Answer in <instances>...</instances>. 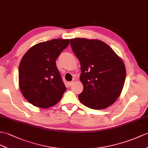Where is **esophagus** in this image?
Masks as SVG:
<instances>
[{
    "label": "esophagus",
    "instance_id": "obj_1",
    "mask_svg": "<svg viewBox=\"0 0 148 148\" xmlns=\"http://www.w3.org/2000/svg\"><path fill=\"white\" fill-rule=\"evenodd\" d=\"M74 83V82L73 81H71V82H68V85L69 86H71L72 85V84H73Z\"/></svg>",
    "mask_w": 148,
    "mask_h": 148
}]
</instances>
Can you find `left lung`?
Masks as SVG:
<instances>
[{"label": "left lung", "instance_id": "1", "mask_svg": "<svg viewBox=\"0 0 148 148\" xmlns=\"http://www.w3.org/2000/svg\"><path fill=\"white\" fill-rule=\"evenodd\" d=\"M71 45L81 64L83 91L78 98L95 110L105 109L116 101L124 86L126 69L122 58L112 48L97 39L76 38Z\"/></svg>", "mask_w": 148, "mask_h": 148}]
</instances>
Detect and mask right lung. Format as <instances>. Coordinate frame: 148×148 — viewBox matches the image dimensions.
I'll use <instances>...</instances> for the list:
<instances>
[{
	"label": "right lung",
	"instance_id": "obj_1",
	"mask_svg": "<svg viewBox=\"0 0 148 148\" xmlns=\"http://www.w3.org/2000/svg\"><path fill=\"white\" fill-rule=\"evenodd\" d=\"M69 39L38 43L24 55L19 66V86L26 100L41 108L56 105L66 90L56 59L69 45Z\"/></svg>",
	"mask_w": 148,
	"mask_h": 148
}]
</instances>
